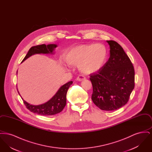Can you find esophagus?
Masks as SVG:
<instances>
[{
    "label": "esophagus",
    "instance_id": "1",
    "mask_svg": "<svg viewBox=\"0 0 152 152\" xmlns=\"http://www.w3.org/2000/svg\"><path fill=\"white\" fill-rule=\"evenodd\" d=\"M85 79H86V77H84V76H83L82 75H80L79 76H77L76 80L80 81H82V80H84Z\"/></svg>",
    "mask_w": 152,
    "mask_h": 152
}]
</instances>
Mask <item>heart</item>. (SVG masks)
<instances>
[{
	"label": "heart",
	"mask_w": 152,
	"mask_h": 152,
	"mask_svg": "<svg viewBox=\"0 0 152 152\" xmlns=\"http://www.w3.org/2000/svg\"><path fill=\"white\" fill-rule=\"evenodd\" d=\"M107 50L101 44L81 45L71 49L65 55L69 65H79L81 72L87 74L99 71L104 65Z\"/></svg>",
	"instance_id": "b5f03b06"
}]
</instances>
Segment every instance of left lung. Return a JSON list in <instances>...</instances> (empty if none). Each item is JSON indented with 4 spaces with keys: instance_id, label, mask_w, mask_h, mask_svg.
<instances>
[{
    "instance_id": "left-lung-1",
    "label": "left lung",
    "mask_w": 152,
    "mask_h": 152,
    "mask_svg": "<svg viewBox=\"0 0 152 152\" xmlns=\"http://www.w3.org/2000/svg\"><path fill=\"white\" fill-rule=\"evenodd\" d=\"M110 58L101 69L90 75L92 100L103 110H115L125 105L134 88V69L121 46L107 40Z\"/></svg>"
}]
</instances>
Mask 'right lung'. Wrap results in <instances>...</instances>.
<instances>
[{
    "label": "right lung",
    "mask_w": 152,
    "mask_h": 152,
    "mask_svg": "<svg viewBox=\"0 0 152 152\" xmlns=\"http://www.w3.org/2000/svg\"><path fill=\"white\" fill-rule=\"evenodd\" d=\"M56 47L57 45L56 44H49L47 45H46L45 44H42L32 47L29 49L25 58L23 60L22 62L31 56L36 53H52L54 49ZM72 83L73 82L71 81L60 87L57 93L55 94V96L51 100L43 104H41L39 105H31L29 103L24 100L22 98V99L26 108L31 112L43 116L53 115L61 112L65 107L66 101V93L68 89ZM18 92L19 93L18 90Z\"/></svg>",
    "instance_id": "obj_1"
}]
</instances>
